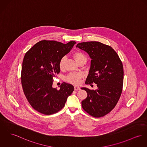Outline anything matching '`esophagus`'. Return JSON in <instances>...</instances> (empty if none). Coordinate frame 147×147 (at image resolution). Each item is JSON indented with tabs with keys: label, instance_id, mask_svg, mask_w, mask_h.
<instances>
[{
	"label": "esophagus",
	"instance_id": "obj_1",
	"mask_svg": "<svg viewBox=\"0 0 147 147\" xmlns=\"http://www.w3.org/2000/svg\"><path fill=\"white\" fill-rule=\"evenodd\" d=\"M74 88H75V90H80V88L79 86H74Z\"/></svg>",
	"mask_w": 147,
	"mask_h": 147
}]
</instances>
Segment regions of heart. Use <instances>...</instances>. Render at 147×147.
I'll return each mask as SVG.
<instances>
[{"label": "heart", "instance_id": "1", "mask_svg": "<svg viewBox=\"0 0 147 147\" xmlns=\"http://www.w3.org/2000/svg\"><path fill=\"white\" fill-rule=\"evenodd\" d=\"M74 57L77 63L82 61H86V57L83 53L81 52H76L74 54ZM66 57L65 56L62 57L59 62V67L61 69L65 68ZM82 77V74L80 72H72L68 74L65 79L68 82L74 84H78L80 82V80Z\"/></svg>", "mask_w": 147, "mask_h": 147}]
</instances>
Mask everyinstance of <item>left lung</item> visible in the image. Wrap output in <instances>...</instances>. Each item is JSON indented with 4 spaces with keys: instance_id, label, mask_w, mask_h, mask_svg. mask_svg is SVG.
<instances>
[{
    "instance_id": "obj_1",
    "label": "left lung",
    "mask_w": 147,
    "mask_h": 147,
    "mask_svg": "<svg viewBox=\"0 0 147 147\" xmlns=\"http://www.w3.org/2000/svg\"><path fill=\"white\" fill-rule=\"evenodd\" d=\"M77 48L85 51L91 60L85 84L95 83L94 90L81 88L87 97L81 102L84 110L94 117H101L109 113L117 105L122 91L123 68L118 54L110 46L98 41L79 43Z\"/></svg>"
}]
</instances>
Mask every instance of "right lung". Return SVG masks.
I'll return each mask as SVG.
<instances>
[{
  "mask_svg": "<svg viewBox=\"0 0 147 147\" xmlns=\"http://www.w3.org/2000/svg\"><path fill=\"white\" fill-rule=\"evenodd\" d=\"M76 43L41 40L24 56L21 75L23 91L31 107L42 114L50 115L59 111L74 90L72 85L66 82L59 90L52 85L53 78L60 72L59 60Z\"/></svg>",
  "mask_w": 147,
  "mask_h": 147,
  "instance_id": "obj_1",
  "label": "right lung"
}]
</instances>
